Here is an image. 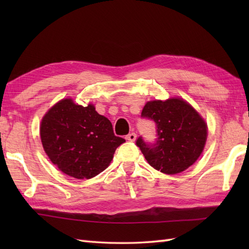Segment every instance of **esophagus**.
<instances>
[{
    "label": "esophagus",
    "mask_w": 249,
    "mask_h": 249,
    "mask_svg": "<svg viewBox=\"0 0 249 249\" xmlns=\"http://www.w3.org/2000/svg\"><path fill=\"white\" fill-rule=\"evenodd\" d=\"M136 138H137V135L135 133H130V134H128L127 136H126V140H128L130 142L135 141Z\"/></svg>",
    "instance_id": "esophagus-1"
}]
</instances>
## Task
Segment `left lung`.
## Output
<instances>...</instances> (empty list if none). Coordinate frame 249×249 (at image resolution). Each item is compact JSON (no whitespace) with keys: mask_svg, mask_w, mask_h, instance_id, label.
I'll list each match as a JSON object with an SVG mask.
<instances>
[{"mask_svg":"<svg viewBox=\"0 0 249 249\" xmlns=\"http://www.w3.org/2000/svg\"><path fill=\"white\" fill-rule=\"evenodd\" d=\"M141 118L156 125L154 142L136 141L150 165L166 174L186 170L198 160L208 136L206 124L192 106L179 98L146 103Z\"/></svg>","mask_w":249,"mask_h":249,"instance_id":"1","label":"left lung"}]
</instances>
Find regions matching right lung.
<instances>
[{"mask_svg": "<svg viewBox=\"0 0 249 249\" xmlns=\"http://www.w3.org/2000/svg\"><path fill=\"white\" fill-rule=\"evenodd\" d=\"M40 139L50 160L76 178H92L103 172L116 147L125 142L93 105L83 107L70 98L61 100L44 116Z\"/></svg>", "mask_w": 249, "mask_h": 249, "instance_id": "obj_1", "label": "right lung"}]
</instances>
